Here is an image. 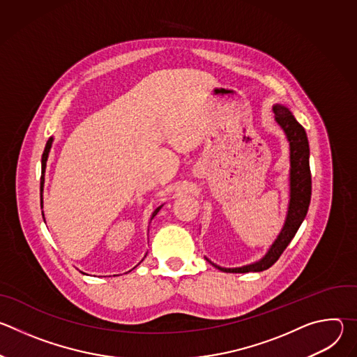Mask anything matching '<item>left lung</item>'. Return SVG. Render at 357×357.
<instances>
[{
    "instance_id": "8db88e82",
    "label": "left lung",
    "mask_w": 357,
    "mask_h": 357,
    "mask_svg": "<svg viewBox=\"0 0 357 357\" xmlns=\"http://www.w3.org/2000/svg\"><path fill=\"white\" fill-rule=\"evenodd\" d=\"M274 113L275 120L285 131L291 146V200L287 222L278 238L261 261L240 268H222L213 264L216 268L225 273H259L270 268L281 257V254L294 238L310 208L312 181L310 169V144L307 132H305L303 127L295 120V117L287 107L277 105L274 106Z\"/></svg>"
}]
</instances>
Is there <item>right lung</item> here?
Returning <instances> with one entry per match:
<instances>
[{
	"label": "right lung",
	"instance_id": "obj_1",
	"mask_svg": "<svg viewBox=\"0 0 357 357\" xmlns=\"http://www.w3.org/2000/svg\"><path fill=\"white\" fill-rule=\"evenodd\" d=\"M52 141H54V138H49L47 139V142H46V146H45V149H43V154H42V176H40V205H42V190H43V181H45V178H43V172H45V168H46V160H47V154H49V149H50V146H52ZM160 209L161 208H158V209H155V212L152 213V219H154V216L160 212Z\"/></svg>",
	"mask_w": 357,
	"mask_h": 357
}]
</instances>
